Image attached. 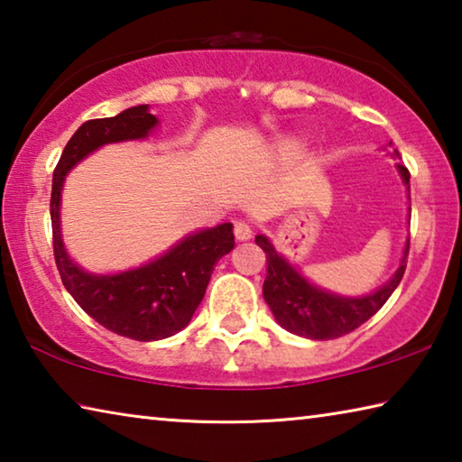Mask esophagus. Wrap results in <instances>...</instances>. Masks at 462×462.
<instances>
[{"label":"esophagus","instance_id":"1","mask_svg":"<svg viewBox=\"0 0 462 462\" xmlns=\"http://www.w3.org/2000/svg\"><path fill=\"white\" fill-rule=\"evenodd\" d=\"M234 236H236L238 242H245L253 238V226L246 222H236L234 224Z\"/></svg>","mask_w":462,"mask_h":462}]
</instances>
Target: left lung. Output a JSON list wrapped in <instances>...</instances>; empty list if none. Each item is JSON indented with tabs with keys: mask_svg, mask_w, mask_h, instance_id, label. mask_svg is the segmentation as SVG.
<instances>
[{
	"mask_svg": "<svg viewBox=\"0 0 462 462\" xmlns=\"http://www.w3.org/2000/svg\"><path fill=\"white\" fill-rule=\"evenodd\" d=\"M391 144L393 143H389V146ZM393 152L400 156L397 151ZM397 171H400L403 183L410 189V171L403 165H397ZM254 242L267 254V277H264L263 283V297L269 303L273 316L287 332L311 340L340 338V336L356 330L358 326L377 314L383 303L395 291V287L400 285L410 253L408 240L403 248L400 269L377 291L361 297H346L326 291V289L308 281L283 254L277 253L273 242L264 234H259Z\"/></svg>",
	"mask_w": 462,
	"mask_h": 462,
	"instance_id": "1",
	"label": "left lung"
}]
</instances>
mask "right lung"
<instances>
[{
    "label": "right lung",
    "instance_id": "obj_1",
    "mask_svg": "<svg viewBox=\"0 0 462 462\" xmlns=\"http://www.w3.org/2000/svg\"><path fill=\"white\" fill-rule=\"evenodd\" d=\"M159 126L148 106L124 109L114 118L89 120L69 140L52 175V248L62 285L85 314L107 330L151 342L177 334L191 322L206 295L216 263L234 248L232 224L189 234L143 267L96 275L69 256L60 234V193L69 171L99 146L143 140Z\"/></svg>",
    "mask_w": 462,
    "mask_h": 462
}]
</instances>
